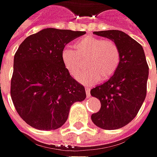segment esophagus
I'll list each match as a JSON object with an SVG mask.
<instances>
[{
    "instance_id": "esophagus-1",
    "label": "esophagus",
    "mask_w": 157,
    "mask_h": 157,
    "mask_svg": "<svg viewBox=\"0 0 157 157\" xmlns=\"http://www.w3.org/2000/svg\"><path fill=\"white\" fill-rule=\"evenodd\" d=\"M85 91H86V94H87V96H88V97H90V88H86Z\"/></svg>"
}]
</instances>
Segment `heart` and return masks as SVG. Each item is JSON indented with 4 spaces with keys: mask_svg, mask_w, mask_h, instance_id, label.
Listing matches in <instances>:
<instances>
[{
    "mask_svg": "<svg viewBox=\"0 0 157 157\" xmlns=\"http://www.w3.org/2000/svg\"><path fill=\"white\" fill-rule=\"evenodd\" d=\"M74 50L62 52V61L66 69L77 78L84 69H89L78 78L84 85H93L100 79L107 80L115 74L120 60L119 47L112 40L86 36L74 44Z\"/></svg>",
    "mask_w": 157,
    "mask_h": 157,
    "instance_id": "b5f03b06",
    "label": "heart"
}]
</instances>
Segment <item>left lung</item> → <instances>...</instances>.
I'll list each match as a JSON object with an SVG mask.
<instances>
[{"instance_id": "8db88e82", "label": "left lung", "mask_w": 157, "mask_h": 157, "mask_svg": "<svg viewBox=\"0 0 157 157\" xmlns=\"http://www.w3.org/2000/svg\"><path fill=\"white\" fill-rule=\"evenodd\" d=\"M93 33L111 39L120 52L115 74L90 90L101 103L98 113L91 115L93 123L102 129L115 130L131 122L140 111L146 98L148 66L142 46L125 32L111 30Z\"/></svg>"}]
</instances>
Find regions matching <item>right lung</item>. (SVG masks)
<instances>
[{"label":"right lung","mask_w":157,"mask_h":157,"mask_svg":"<svg viewBox=\"0 0 157 157\" xmlns=\"http://www.w3.org/2000/svg\"><path fill=\"white\" fill-rule=\"evenodd\" d=\"M85 31L46 28L26 38L14 57L10 95L19 116L38 130L64 125L71 105L86 98L85 89L70 75L62 52Z\"/></svg>","instance_id":"obj_1"}]
</instances>
